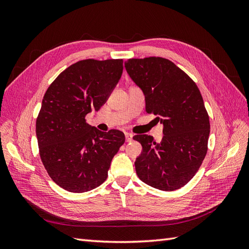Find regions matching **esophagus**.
<instances>
[{
	"instance_id": "esophagus-1",
	"label": "esophagus",
	"mask_w": 249,
	"mask_h": 249,
	"mask_svg": "<svg viewBox=\"0 0 249 249\" xmlns=\"http://www.w3.org/2000/svg\"><path fill=\"white\" fill-rule=\"evenodd\" d=\"M124 136H125V141L126 142H130V141L133 140V134H131V133H125Z\"/></svg>"
}]
</instances>
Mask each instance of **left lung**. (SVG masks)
<instances>
[{
    "instance_id": "8db88e82",
    "label": "left lung",
    "mask_w": 249,
    "mask_h": 249,
    "mask_svg": "<svg viewBox=\"0 0 249 249\" xmlns=\"http://www.w3.org/2000/svg\"><path fill=\"white\" fill-rule=\"evenodd\" d=\"M124 67L144 93L145 111L164 125L160 143L148 135L133 137L142 145L135 162L137 176L156 189H179L195 176L208 152L210 120L199 89L162 57L132 58Z\"/></svg>"
}]
</instances>
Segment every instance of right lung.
Here are the masks:
<instances>
[{
    "mask_svg": "<svg viewBox=\"0 0 249 249\" xmlns=\"http://www.w3.org/2000/svg\"><path fill=\"white\" fill-rule=\"evenodd\" d=\"M123 63V59L81 60L44 93L36 119L39 156L51 178L64 190L83 193L103 184L124 143L123 132H101L85 119L107 101L122 77Z\"/></svg>",
    "mask_w": 249,
    "mask_h": 249,
    "instance_id": "add662e5",
    "label": "right lung"
}]
</instances>
